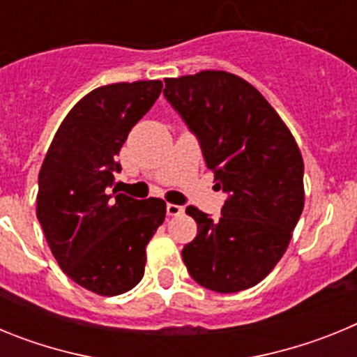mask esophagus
<instances>
[{
  "label": "esophagus",
  "instance_id": "esophagus-1",
  "mask_svg": "<svg viewBox=\"0 0 357 357\" xmlns=\"http://www.w3.org/2000/svg\"><path fill=\"white\" fill-rule=\"evenodd\" d=\"M166 213H168V216H178V214L184 213V207L175 206V204H168V206H166Z\"/></svg>",
  "mask_w": 357,
  "mask_h": 357
}]
</instances>
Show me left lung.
Instances as JSON below:
<instances>
[{
    "mask_svg": "<svg viewBox=\"0 0 357 357\" xmlns=\"http://www.w3.org/2000/svg\"><path fill=\"white\" fill-rule=\"evenodd\" d=\"M164 96L200 141L218 189L229 198L182 248L189 275L218 293L248 289L284 255L304 209V160L295 137L254 85L227 71L164 78Z\"/></svg>",
    "mask_w": 357,
    "mask_h": 357,
    "instance_id": "left-lung-1",
    "label": "left lung"
}]
</instances>
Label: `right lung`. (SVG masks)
I'll return each instance as SVG.
<instances>
[{
    "label": "right lung",
    "mask_w": 357,
    "mask_h": 357,
    "mask_svg": "<svg viewBox=\"0 0 357 357\" xmlns=\"http://www.w3.org/2000/svg\"><path fill=\"white\" fill-rule=\"evenodd\" d=\"M162 91L160 80L119 82L85 94L56 130L39 172L37 220L62 272L116 296L139 284L146 245L166 218L160 198L116 193V162L128 132Z\"/></svg>",
    "instance_id": "add662e5"
}]
</instances>
